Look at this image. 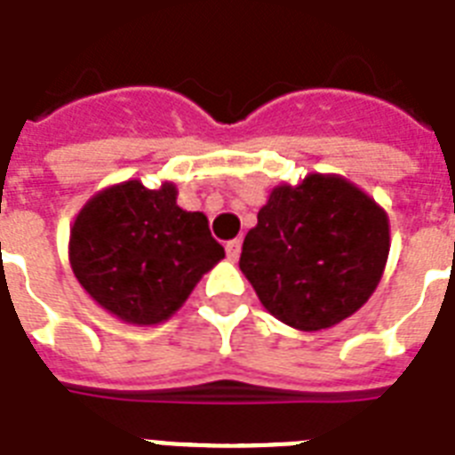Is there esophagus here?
Masks as SVG:
<instances>
[{"label": "esophagus", "instance_id": "34e87169", "mask_svg": "<svg viewBox=\"0 0 455 455\" xmlns=\"http://www.w3.org/2000/svg\"><path fill=\"white\" fill-rule=\"evenodd\" d=\"M225 253H228L230 260H236L239 253H242V239H232V242L225 243Z\"/></svg>", "mask_w": 455, "mask_h": 455}]
</instances>
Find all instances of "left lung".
<instances>
[{
    "instance_id": "obj_1",
    "label": "left lung",
    "mask_w": 455,
    "mask_h": 455,
    "mask_svg": "<svg viewBox=\"0 0 455 455\" xmlns=\"http://www.w3.org/2000/svg\"><path fill=\"white\" fill-rule=\"evenodd\" d=\"M388 219L339 176L279 186L246 235L239 267L272 316L323 330L370 299L390 249Z\"/></svg>"
}]
</instances>
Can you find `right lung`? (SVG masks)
<instances>
[{
	"instance_id": "right-lung-1",
	"label": "right lung",
	"mask_w": 455,
	"mask_h": 455,
	"mask_svg": "<svg viewBox=\"0 0 455 455\" xmlns=\"http://www.w3.org/2000/svg\"><path fill=\"white\" fill-rule=\"evenodd\" d=\"M69 258L78 283L108 314L153 325L186 302L225 251L204 213L176 204L172 183L148 190L125 181L95 195L78 213Z\"/></svg>"
}]
</instances>
